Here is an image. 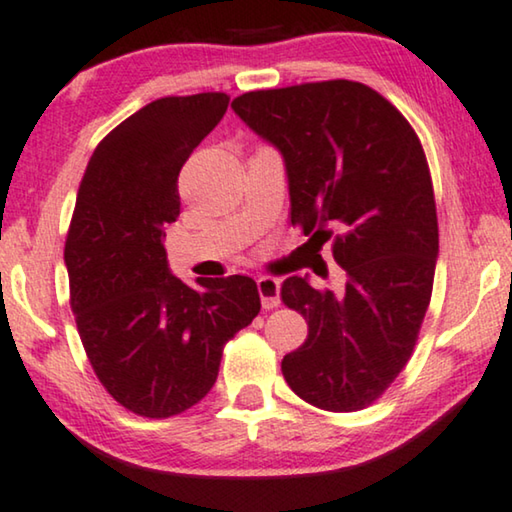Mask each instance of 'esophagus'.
Returning a JSON list of instances; mask_svg holds the SVG:
<instances>
[{
    "instance_id": "34e87169",
    "label": "esophagus",
    "mask_w": 512,
    "mask_h": 512,
    "mask_svg": "<svg viewBox=\"0 0 512 512\" xmlns=\"http://www.w3.org/2000/svg\"><path fill=\"white\" fill-rule=\"evenodd\" d=\"M257 292L259 299H262V306L269 311V308H276L280 304V280L271 276H259L257 278Z\"/></svg>"
}]
</instances>
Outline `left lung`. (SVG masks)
I'll list each match as a JSON object with an SVG mask.
<instances>
[{
  "label": "left lung",
  "mask_w": 512,
  "mask_h": 512,
  "mask_svg": "<svg viewBox=\"0 0 512 512\" xmlns=\"http://www.w3.org/2000/svg\"><path fill=\"white\" fill-rule=\"evenodd\" d=\"M232 109L280 150L292 225L320 246L334 239L348 278L338 292L315 290L306 276L280 287L308 322L283 376L311 406L362 410L413 355L431 301L438 220L422 143L397 106L343 78L246 92Z\"/></svg>",
  "instance_id": "8db88e82"
}]
</instances>
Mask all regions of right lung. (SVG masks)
Instances as JSON below:
<instances>
[{
	"mask_svg": "<svg viewBox=\"0 0 512 512\" xmlns=\"http://www.w3.org/2000/svg\"><path fill=\"white\" fill-rule=\"evenodd\" d=\"M225 92L162 97L99 141L64 243L71 311L99 383L136 415L171 417L211 392L222 350L259 313L253 278L171 276L164 225L178 174L227 111Z\"/></svg>",
	"mask_w": 512,
	"mask_h": 512,
	"instance_id": "obj_1",
	"label": "right lung"
}]
</instances>
